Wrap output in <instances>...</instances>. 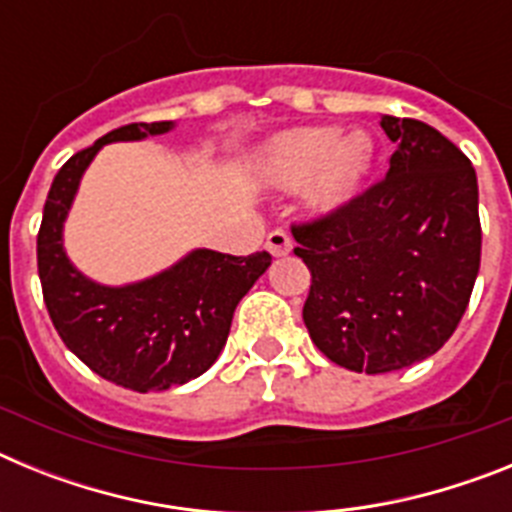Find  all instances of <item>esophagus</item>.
I'll return each instance as SVG.
<instances>
[{
    "label": "esophagus",
    "mask_w": 512,
    "mask_h": 512,
    "mask_svg": "<svg viewBox=\"0 0 512 512\" xmlns=\"http://www.w3.org/2000/svg\"><path fill=\"white\" fill-rule=\"evenodd\" d=\"M266 248H269L271 256H287L292 251V238H289L287 230H271L266 235Z\"/></svg>",
    "instance_id": "obj_1"
}]
</instances>
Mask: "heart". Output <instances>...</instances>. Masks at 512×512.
Segmentation results:
<instances>
[{"label":"heart","instance_id":"heart-1","mask_svg":"<svg viewBox=\"0 0 512 512\" xmlns=\"http://www.w3.org/2000/svg\"><path fill=\"white\" fill-rule=\"evenodd\" d=\"M374 164V140L364 130L295 128L279 133L261 153V169L271 184L297 189L318 212L346 205Z\"/></svg>","mask_w":512,"mask_h":512}]
</instances>
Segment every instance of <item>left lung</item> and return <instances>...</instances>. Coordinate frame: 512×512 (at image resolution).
<instances>
[{
	"label": "left lung",
	"instance_id": "8db88e82",
	"mask_svg": "<svg viewBox=\"0 0 512 512\" xmlns=\"http://www.w3.org/2000/svg\"><path fill=\"white\" fill-rule=\"evenodd\" d=\"M390 171L346 205L292 225L312 274L302 320L351 372L384 374L433 356L459 325L482 253L477 174L436 128L382 117Z\"/></svg>",
	"mask_w": 512,
	"mask_h": 512
}]
</instances>
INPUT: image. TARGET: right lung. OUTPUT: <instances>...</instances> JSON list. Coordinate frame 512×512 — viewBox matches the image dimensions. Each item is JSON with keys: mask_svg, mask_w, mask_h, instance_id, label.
Instances as JSON below:
<instances>
[{"mask_svg": "<svg viewBox=\"0 0 512 512\" xmlns=\"http://www.w3.org/2000/svg\"><path fill=\"white\" fill-rule=\"evenodd\" d=\"M171 128L174 122H133L74 153L53 179L38 230V274L58 336L94 374L135 392L169 390L205 374L228 341L235 307L271 264L266 251L230 256L197 248L125 287H104L74 269L63 251V220L92 158L104 143Z\"/></svg>", "mask_w": 512, "mask_h": 512, "instance_id": "add662e5", "label": "right lung"}]
</instances>
